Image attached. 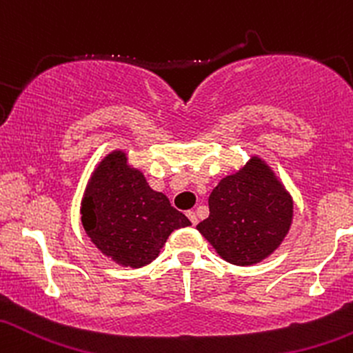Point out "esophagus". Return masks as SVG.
<instances>
[{
  "instance_id": "obj_1",
  "label": "esophagus",
  "mask_w": 353,
  "mask_h": 353,
  "mask_svg": "<svg viewBox=\"0 0 353 353\" xmlns=\"http://www.w3.org/2000/svg\"><path fill=\"white\" fill-rule=\"evenodd\" d=\"M187 216H188V220L192 221V225H196L198 223V219H196V213L195 212H187Z\"/></svg>"
}]
</instances>
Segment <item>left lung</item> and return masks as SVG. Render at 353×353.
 Wrapping results in <instances>:
<instances>
[{"mask_svg":"<svg viewBox=\"0 0 353 353\" xmlns=\"http://www.w3.org/2000/svg\"><path fill=\"white\" fill-rule=\"evenodd\" d=\"M208 207L198 232L233 265L262 262L282 243L294 216L292 196L256 157L213 188Z\"/></svg>","mask_w":353,"mask_h":353,"instance_id":"8db88e82","label":"left lung"}]
</instances>
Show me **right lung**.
Listing matches in <instances>:
<instances>
[{
    "instance_id": "right-lung-1",
    "label": "right lung",
    "mask_w": 353,
    "mask_h": 353,
    "mask_svg": "<svg viewBox=\"0 0 353 353\" xmlns=\"http://www.w3.org/2000/svg\"><path fill=\"white\" fill-rule=\"evenodd\" d=\"M86 235L101 253L125 267L140 268L158 256L170 233L190 220L155 192L123 152L110 153L98 165L81 203Z\"/></svg>"
}]
</instances>
